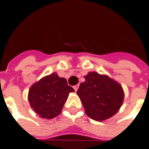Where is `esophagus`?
Masks as SVG:
<instances>
[{
    "mask_svg": "<svg viewBox=\"0 0 149 149\" xmlns=\"http://www.w3.org/2000/svg\"><path fill=\"white\" fill-rule=\"evenodd\" d=\"M78 88H79V85L78 84H77V85H75V86H73V88H74V90L77 92L78 89Z\"/></svg>",
    "mask_w": 149,
    "mask_h": 149,
    "instance_id": "1",
    "label": "esophagus"
}]
</instances>
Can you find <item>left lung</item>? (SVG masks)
I'll use <instances>...</instances> for the list:
<instances>
[{
	"mask_svg": "<svg viewBox=\"0 0 149 149\" xmlns=\"http://www.w3.org/2000/svg\"><path fill=\"white\" fill-rule=\"evenodd\" d=\"M77 90L85 112L93 120L101 121L118 112L124 100L121 85L111 78L93 72L84 77Z\"/></svg>",
	"mask_w": 149,
	"mask_h": 149,
	"instance_id": "1",
	"label": "left lung"
}]
</instances>
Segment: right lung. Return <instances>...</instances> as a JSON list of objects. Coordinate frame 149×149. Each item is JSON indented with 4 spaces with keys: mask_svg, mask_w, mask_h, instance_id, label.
Returning a JSON list of instances; mask_svg holds the SVG:
<instances>
[{
    "mask_svg": "<svg viewBox=\"0 0 149 149\" xmlns=\"http://www.w3.org/2000/svg\"><path fill=\"white\" fill-rule=\"evenodd\" d=\"M74 89L65 78L52 73L35 83L29 92L31 107L41 118L52 119L58 116L69 93Z\"/></svg>",
    "mask_w": 149,
    "mask_h": 149,
    "instance_id": "1",
    "label": "right lung"
}]
</instances>
